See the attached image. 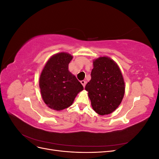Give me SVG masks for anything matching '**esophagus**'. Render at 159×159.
<instances>
[{
    "mask_svg": "<svg viewBox=\"0 0 159 159\" xmlns=\"http://www.w3.org/2000/svg\"><path fill=\"white\" fill-rule=\"evenodd\" d=\"M85 80H82V81H81V84H82V85L84 86V88L85 87Z\"/></svg>",
    "mask_w": 159,
    "mask_h": 159,
    "instance_id": "esophagus-1",
    "label": "esophagus"
}]
</instances>
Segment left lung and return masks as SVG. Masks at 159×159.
Returning <instances> with one entry per match:
<instances>
[{
    "mask_svg": "<svg viewBox=\"0 0 159 159\" xmlns=\"http://www.w3.org/2000/svg\"><path fill=\"white\" fill-rule=\"evenodd\" d=\"M91 78L85 89L88 92L91 107L100 115L113 113L121 104L125 85L119 66L109 57L93 61Z\"/></svg>",
    "mask_w": 159,
    "mask_h": 159,
    "instance_id": "1",
    "label": "left lung"
}]
</instances>
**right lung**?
<instances>
[{"instance_id":"1","label":"right lung","mask_w":159,"mask_h":159,"mask_svg":"<svg viewBox=\"0 0 159 159\" xmlns=\"http://www.w3.org/2000/svg\"><path fill=\"white\" fill-rule=\"evenodd\" d=\"M73 56L60 52L51 56L43 68L39 80L42 98L49 108L61 111L69 107L83 85L68 70Z\"/></svg>"}]
</instances>
